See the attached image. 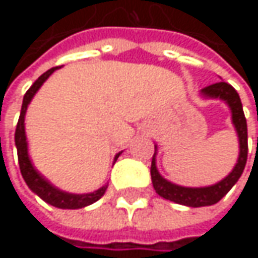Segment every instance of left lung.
I'll list each match as a JSON object with an SVG mask.
<instances>
[{
  "mask_svg": "<svg viewBox=\"0 0 258 258\" xmlns=\"http://www.w3.org/2000/svg\"><path fill=\"white\" fill-rule=\"evenodd\" d=\"M200 95L203 98H212V100H223L232 112V122L236 130L237 139H239V157L237 163L234 164L233 170L220 182L209 185V186H182L178 183H173L166 178H163L157 169V145L155 152L152 157L151 164V178L155 192L170 202L179 203L189 208H200V206H211L218 203L239 180L248 157V131H246V119L243 115L242 103L239 98V94L232 85L226 82H218L211 86H206L200 91Z\"/></svg>",
  "mask_w": 258,
  "mask_h": 258,
  "instance_id": "left-lung-1",
  "label": "left lung"
}]
</instances>
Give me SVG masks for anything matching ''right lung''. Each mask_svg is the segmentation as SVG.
Instances as JSON below:
<instances>
[{
    "instance_id": "add662e5",
    "label": "right lung",
    "mask_w": 258,
    "mask_h": 258,
    "mask_svg": "<svg viewBox=\"0 0 258 258\" xmlns=\"http://www.w3.org/2000/svg\"><path fill=\"white\" fill-rule=\"evenodd\" d=\"M58 69L59 67H53V69L47 70L46 73H43L40 78L32 83V86L26 91V94L24 95L22 109H21V116H19L16 133H15V143H16V148H18V158H19L21 173H22V178L26 182V185L29 186V189L32 192H35L40 199H43L46 203H49V205H52L55 208H59V209H80V208L89 206V205L95 203L97 200H100L103 197V194L106 192L107 185H103L97 191L86 192V194H75V192L62 191V189L56 188L53 183H50L34 167V164H32V161L29 158V154H28V140H26L25 133L26 109H28L31 100L34 98V95L37 94V91L41 88V85ZM121 154L122 152H118L115 155L113 164H115V161L118 160V157Z\"/></svg>"
}]
</instances>
